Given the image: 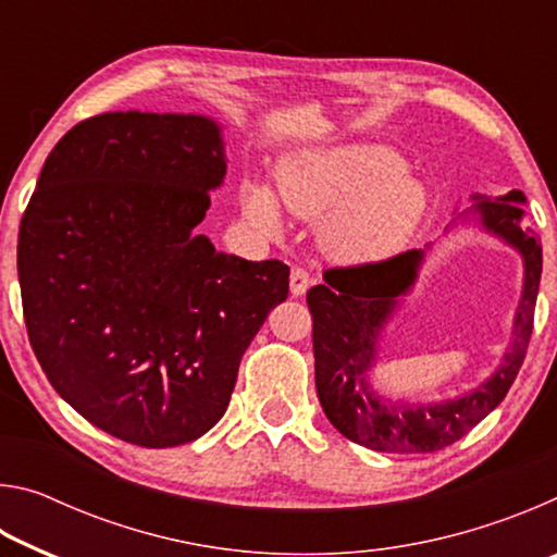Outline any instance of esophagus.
Here are the masks:
<instances>
[{"instance_id":"34e87169","label":"esophagus","mask_w":557,"mask_h":557,"mask_svg":"<svg viewBox=\"0 0 557 557\" xmlns=\"http://www.w3.org/2000/svg\"><path fill=\"white\" fill-rule=\"evenodd\" d=\"M312 282H314L312 275H309L305 268H292V272H289V289H292V295L301 297L309 287H312Z\"/></svg>"}]
</instances>
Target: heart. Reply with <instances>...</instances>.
Here are the masks:
<instances>
[{"mask_svg":"<svg viewBox=\"0 0 557 557\" xmlns=\"http://www.w3.org/2000/svg\"><path fill=\"white\" fill-rule=\"evenodd\" d=\"M243 213L277 233L282 211L322 222V238L344 258H381L408 240L428 209V188L391 147L346 143L312 147L282 159L275 194L245 184Z\"/></svg>","mask_w":557,"mask_h":557,"instance_id":"obj_1","label":"heart"}]
</instances>
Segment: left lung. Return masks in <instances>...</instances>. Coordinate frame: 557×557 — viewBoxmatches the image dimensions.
I'll return each mask as SVG.
<instances>
[{
    "label": "left lung",
    "instance_id": "obj_1",
    "mask_svg": "<svg viewBox=\"0 0 557 557\" xmlns=\"http://www.w3.org/2000/svg\"><path fill=\"white\" fill-rule=\"evenodd\" d=\"M482 225L513 245L523 258V295L513 319V342L492 379L459 398L430 405H400L375 395L366 381L375 361V344L398 297L418 280L425 250H405L388 260L332 268L324 285L307 292L312 312L317 395L329 422L356 445L393 455L437 451L467 435L506 398L533 332L543 250L541 238L523 225L525 196L513 188L496 201L479 199Z\"/></svg>",
    "mask_w": 557,
    "mask_h": 557
}]
</instances>
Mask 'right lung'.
Instances as JSON below:
<instances>
[{"label": "right lung", "instance_id": "add662e5", "mask_svg": "<svg viewBox=\"0 0 557 557\" xmlns=\"http://www.w3.org/2000/svg\"><path fill=\"white\" fill-rule=\"evenodd\" d=\"M203 115L106 112L46 157L18 225V285L36 358L92 425L162 449L209 432L289 268L194 233L223 184Z\"/></svg>", "mask_w": 557, "mask_h": 557}]
</instances>
